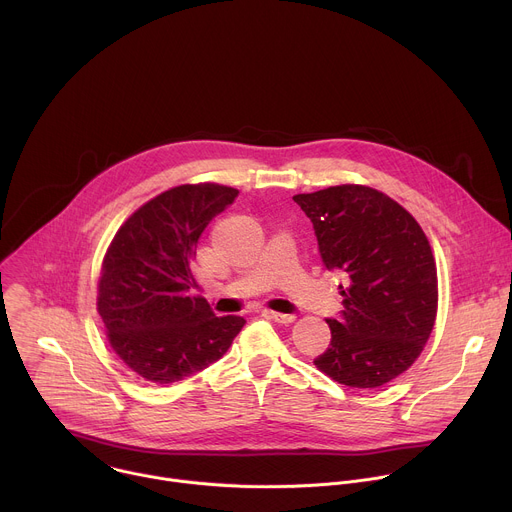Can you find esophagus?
I'll return each mask as SVG.
<instances>
[{
	"label": "esophagus",
	"instance_id": "obj_1",
	"mask_svg": "<svg viewBox=\"0 0 512 512\" xmlns=\"http://www.w3.org/2000/svg\"><path fill=\"white\" fill-rule=\"evenodd\" d=\"M271 320H275V322H279V324H291L296 320V316L294 314H281V312H265Z\"/></svg>",
	"mask_w": 512,
	"mask_h": 512
}]
</instances>
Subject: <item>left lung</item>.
Segmentation results:
<instances>
[{"label":"left lung","mask_w":512,"mask_h":512,"mask_svg":"<svg viewBox=\"0 0 512 512\" xmlns=\"http://www.w3.org/2000/svg\"><path fill=\"white\" fill-rule=\"evenodd\" d=\"M322 263L344 275L330 346L316 367L346 387L375 389L421 354L437 312V271L415 218L387 194L342 184L298 194Z\"/></svg>","instance_id":"1"}]
</instances>
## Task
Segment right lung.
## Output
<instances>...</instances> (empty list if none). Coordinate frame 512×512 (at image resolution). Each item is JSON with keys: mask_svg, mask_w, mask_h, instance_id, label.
<instances>
[{"mask_svg": "<svg viewBox=\"0 0 512 512\" xmlns=\"http://www.w3.org/2000/svg\"><path fill=\"white\" fill-rule=\"evenodd\" d=\"M237 196L218 184L166 190L127 218L105 255L97 310L113 350L145 381L170 385L206 369L245 326L190 294L196 243Z\"/></svg>", "mask_w": 512, "mask_h": 512, "instance_id": "obj_1", "label": "right lung"}]
</instances>
